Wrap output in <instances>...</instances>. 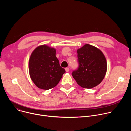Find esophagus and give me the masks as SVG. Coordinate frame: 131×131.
Returning <instances> with one entry per match:
<instances>
[{
    "label": "esophagus",
    "mask_w": 131,
    "mask_h": 131,
    "mask_svg": "<svg viewBox=\"0 0 131 131\" xmlns=\"http://www.w3.org/2000/svg\"><path fill=\"white\" fill-rule=\"evenodd\" d=\"M65 70L66 72H68L69 71V68L68 67H66L65 68Z\"/></svg>",
    "instance_id": "esophagus-1"
}]
</instances>
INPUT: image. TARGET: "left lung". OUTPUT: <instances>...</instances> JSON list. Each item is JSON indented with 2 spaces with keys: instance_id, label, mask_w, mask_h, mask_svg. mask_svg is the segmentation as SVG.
I'll return each instance as SVG.
<instances>
[{
  "instance_id": "1",
  "label": "left lung",
  "mask_w": 131,
  "mask_h": 131,
  "mask_svg": "<svg viewBox=\"0 0 131 131\" xmlns=\"http://www.w3.org/2000/svg\"><path fill=\"white\" fill-rule=\"evenodd\" d=\"M78 67L72 76L81 87L94 88L104 78L107 62L102 52L97 48L86 44L77 50Z\"/></svg>"
}]
</instances>
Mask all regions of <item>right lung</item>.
<instances>
[{"mask_svg": "<svg viewBox=\"0 0 131 131\" xmlns=\"http://www.w3.org/2000/svg\"><path fill=\"white\" fill-rule=\"evenodd\" d=\"M56 50L47 46L36 48L29 61L30 77L39 89L48 90L57 85L65 70L56 57Z\"/></svg>", "mask_w": 131, "mask_h": 131, "instance_id": "1", "label": "right lung"}]
</instances>
